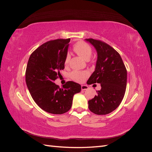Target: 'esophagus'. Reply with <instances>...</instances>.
Masks as SVG:
<instances>
[{"label": "esophagus", "mask_w": 152, "mask_h": 152, "mask_svg": "<svg viewBox=\"0 0 152 152\" xmlns=\"http://www.w3.org/2000/svg\"><path fill=\"white\" fill-rule=\"evenodd\" d=\"M88 86H86V85H82L81 86V89H82V91H85V90H87L88 89Z\"/></svg>", "instance_id": "1"}]
</instances>
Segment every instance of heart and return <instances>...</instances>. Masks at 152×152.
<instances>
[{
    "label": "heart",
    "instance_id": "b5f03b06",
    "mask_svg": "<svg viewBox=\"0 0 152 152\" xmlns=\"http://www.w3.org/2000/svg\"><path fill=\"white\" fill-rule=\"evenodd\" d=\"M73 50L82 58H84L86 60H88L90 59L93 53L91 47L89 44L83 42V41H79L77 42L73 45ZM70 60V55L67 54L65 59V64L66 65ZM88 76V73L87 72H81L77 70L72 71L70 77L71 79L73 80H75L78 82H83L86 78Z\"/></svg>",
    "mask_w": 152,
    "mask_h": 152
}]
</instances>
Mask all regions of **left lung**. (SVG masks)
I'll use <instances>...</instances> for the list:
<instances>
[{"label":"left lung","instance_id":"1","mask_svg":"<svg viewBox=\"0 0 152 152\" xmlns=\"http://www.w3.org/2000/svg\"><path fill=\"white\" fill-rule=\"evenodd\" d=\"M98 54L96 68L87 84L99 83L102 89L88 102L90 111L97 115H107L121 104L126 93L127 70L117 50L103 41L86 39Z\"/></svg>","mask_w":152,"mask_h":152}]
</instances>
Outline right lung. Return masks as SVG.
Returning a JSON list of instances; mask_svg holds the SVG:
<instances>
[{"instance_id": "1", "label": "right lung", "mask_w": 152, "mask_h": 152, "mask_svg": "<svg viewBox=\"0 0 152 152\" xmlns=\"http://www.w3.org/2000/svg\"><path fill=\"white\" fill-rule=\"evenodd\" d=\"M70 39L50 40L31 53L25 73L26 83L34 102L44 111L63 114L72 107L73 95L81 86L68 81L59 88L54 81L65 68Z\"/></svg>"}]
</instances>
